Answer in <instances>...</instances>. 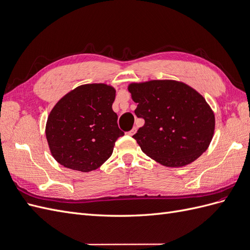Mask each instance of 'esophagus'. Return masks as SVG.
I'll return each mask as SVG.
<instances>
[{
    "label": "esophagus",
    "instance_id": "1",
    "mask_svg": "<svg viewBox=\"0 0 250 250\" xmlns=\"http://www.w3.org/2000/svg\"><path fill=\"white\" fill-rule=\"evenodd\" d=\"M135 132H137V127H133L130 131L127 132V134L130 135V137H132V135H133Z\"/></svg>",
    "mask_w": 250,
    "mask_h": 250
}]
</instances>
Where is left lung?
<instances>
[{
	"label": "left lung",
	"instance_id": "left-lung-1",
	"mask_svg": "<svg viewBox=\"0 0 250 250\" xmlns=\"http://www.w3.org/2000/svg\"><path fill=\"white\" fill-rule=\"evenodd\" d=\"M145 124L133 135L142 151L166 167H184L208 149L215 116L194 88L175 80H151L128 86Z\"/></svg>",
	"mask_w": 250,
	"mask_h": 250
}]
</instances>
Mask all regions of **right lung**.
<instances>
[{
  "instance_id": "add662e5",
  "label": "right lung",
  "mask_w": 250,
  "mask_h": 250,
  "mask_svg": "<svg viewBox=\"0 0 250 250\" xmlns=\"http://www.w3.org/2000/svg\"><path fill=\"white\" fill-rule=\"evenodd\" d=\"M116 89L104 83L76 87L60 99L48 117L46 137L53 157L63 167L96 170L124 135L112 110Z\"/></svg>"
}]
</instances>
